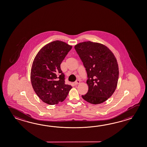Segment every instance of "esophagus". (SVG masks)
Wrapping results in <instances>:
<instances>
[{
    "label": "esophagus",
    "mask_w": 147,
    "mask_h": 147,
    "mask_svg": "<svg viewBox=\"0 0 147 147\" xmlns=\"http://www.w3.org/2000/svg\"><path fill=\"white\" fill-rule=\"evenodd\" d=\"M80 83V80H76V82H75V84L76 85H78V84H79Z\"/></svg>",
    "instance_id": "34e87169"
}]
</instances>
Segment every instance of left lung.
Listing matches in <instances>:
<instances>
[{
	"instance_id": "8db88e82",
	"label": "left lung",
	"mask_w": 147,
	"mask_h": 147,
	"mask_svg": "<svg viewBox=\"0 0 147 147\" xmlns=\"http://www.w3.org/2000/svg\"><path fill=\"white\" fill-rule=\"evenodd\" d=\"M86 68L88 91L82 97L93 105L104 102L115 92L119 71L116 58L105 45L82 42L74 46Z\"/></svg>"
}]
</instances>
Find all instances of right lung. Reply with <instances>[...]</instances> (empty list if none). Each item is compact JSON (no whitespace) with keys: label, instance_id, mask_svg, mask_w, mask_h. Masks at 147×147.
Here are the masks:
<instances>
[{"label":"right lung","instance_id":"add662e5","mask_svg":"<svg viewBox=\"0 0 147 147\" xmlns=\"http://www.w3.org/2000/svg\"><path fill=\"white\" fill-rule=\"evenodd\" d=\"M72 46L65 42L55 40L45 45L34 59L31 80L39 98L50 105L65 99L72 86L65 84L60 64Z\"/></svg>","mask_w":147,"mask_h":147}]
</instances>
